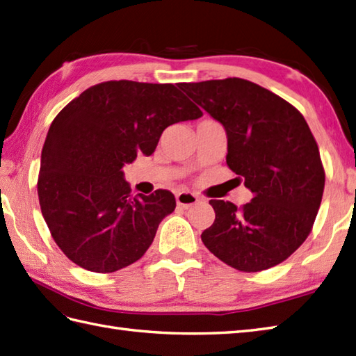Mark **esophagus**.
<instances>
[{
	"label": "esophagus",
	"mask_w": 356,
	"mask_h": 356,
	"mask_svg": "<svg viewBox=\"0 0 356 356\" xmlns=\"http://www.w3.org/2000/svg\"><path fill=\"white\" fill-rule=\"evenodd\" d=\"M176 202H177L179 206H181V208L188 209L189 206L198 203V197L193 193H179L176 195Z\"/></svg>",
	"instance_id": "esophagus-1"
}]
</instances>
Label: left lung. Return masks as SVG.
<instances>
[{
  "label": "left lung",
  "mask_w": 356,
  "mask_h": 356,
  "mask_svg": "<svg viewBox=\"0 0 356 356\" xmlns=\"http://www.w3.org/2000/svg\"><path fill=\"white\" fill-rule=\"evenodd\" d=\"M177 86L222 124L229 168L253 193L243 208L209 202L216 221L202 234L203 244L239 271L284 262L309 235L325 189L318 147L303 115L244 79Z\"/></svg>",
  "instance_id": "1"
}]
</instances>
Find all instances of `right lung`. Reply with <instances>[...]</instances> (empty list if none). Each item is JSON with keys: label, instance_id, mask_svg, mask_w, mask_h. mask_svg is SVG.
I'll return each instance as SVG.
<instances>
[{"label": "right lung", "instance_id": "obj_1", "mask_svg": "<svg viewBox=\"0 0 356 356\" xmlns=\"http://www.w3.org/2000/svg\"><path fill=\"white\" fill-rule=\"evenodd\" d=\"M203 112L171 83L112 80L90 86L49 126L38 195L56 244L79 267L112 273L152 245L176 198L158 189L131 194L122 167L150 156L171 124Z\"/></svg>", "mask_w": 356, "mask_h": 356}]
</instances>
